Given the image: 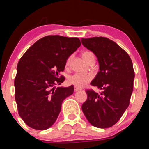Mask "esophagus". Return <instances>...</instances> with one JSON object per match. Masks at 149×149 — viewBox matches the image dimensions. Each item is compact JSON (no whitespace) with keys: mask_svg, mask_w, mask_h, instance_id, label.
<instances>
[{"mask_svg":"<svg viewBox=\"0 0 149 149\" xmlns=\"http://www.w3.org/2000/svg\"><path fill=\"white\" fill-rule=\"evenodd\" d=\"M81 90V88H79V87H77L76 86H74V91H80Z\"/></svg>","mask_w":149,"mask_h":149,"instance_id":"esophagus-1","label":"esophagus"}]
</instances>
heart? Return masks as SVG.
Wrapping results in <instances>:
<instances>
[{
	"mask_svg": "<svg viewBox=\"0 0 149 149\" xmlns=\"http://www.w3.org/2000/svg\"><path fill=\"white\" fill-rule=\"evenodd\" d=\"M94 56V54L92 52L86 51L84 52L82 54L83 58L85 60V61L87 62L91 57ZM70 61H71V57H69L66 61V65H68ZM92 79V76L89 74L83 75L80 74H74L68 77L67 82L70 85H75L77 87H82L84 85H86L88 82H89Z\"/></svg>",
	"mask_w": 149,
	"mask_h": 149,
	"instance_id": "obj_1",
	"label": "heart"
}]
</instances>
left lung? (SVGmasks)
Wrapping results in <instances>:
<instances>
[{"label":"left lung","mask_w":149,"mask_h":149,"mask_svg":"<svg viewBox=\"0 0 149 149\" xmlns=\"http://www.w3.org/2000/svg\"><path fill=\"white\" fill-rule=\"evenodd\" d=\"M85 47L94 53L100 71L91 85L100 93L87 90V99L81 108L91 124L108 128L116 124L130 104L135 72L128 54L112 40L103 37L81 39Z\"/></svg>","instance_id":"1"}]
</instances>
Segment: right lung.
Instances as JSON below:
<instances>
[{
	"mask_svg": "<svg viewBox=\"0 0 149 149\" xmlns=\"http://www.w3.org/2000/svg\"><path fill=\"white\" fill-rule=\"evenodd\" d=\"M80 45L77 37L48 35L35 42L19 60L15 99L19 116L29 127L45 130L56 122L63 100L73 94L74 88L55 85L64 82L60 73Z\"/></svg>",
	"mask_w": 149,
	"mask_h": 149,
	"instance_id": "right-lung-1",
	"label": "right lung"
}]
</instances>
